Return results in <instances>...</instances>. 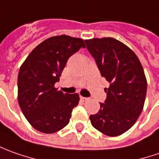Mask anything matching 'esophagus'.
I'll use <instances>...</instances> for the list:
<instances>
[{
    "mask_svg": "<svg viewBox=\"0 0 159 159\" xmlns=\"http://www.w3.org/2000/svg\"><path fill=\"white\" fill-rule=\"evenodd\" d=\"M80 99H81L83 102H86L87 100H89V98H84V97H82V96H80Z\"/></svg>",
    "mask_w": 159,
    "mask_h": 159,
    "instance_id": "34e87169",
    "label": "esophagus"
}]
</instances>
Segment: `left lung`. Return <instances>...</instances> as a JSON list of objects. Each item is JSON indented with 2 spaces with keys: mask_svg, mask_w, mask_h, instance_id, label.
<instances>
[{
  "mask_svg": "<svg viewBox=\"0 0 159 159\" xmlns=\"http://www.w3.org/2000/svg\"><path fill=\"white\" fill-rule=\"evenodd\" d=\"M102 76L110 84L107 98L91 125L108 136L128 131L137 120L144 105L147 81L139 59L130 48L112 38L85 40Z\"/></svg>",
  "mask_w": 159,
  "mask_h": 159,
  "instance_id": "8db88e82",
  "label": "left lung"
}]
</instances>
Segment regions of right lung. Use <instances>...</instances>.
<instances>
[{"label": "right lung", "instance_id": "add662e5", "mask_svg": "<svg viewBox=\"0 0 159 159\" xmlns=\"http://www.w3.org/2000/svg\"><path fill=\"white\" fill-rule=\"evenodd\" d=\"M84 48L81 39L61 35L47 39L36 47L21 66L17 77L18 103L29 123L37 130L52 134L66 127L77 93L58 90L54 84L70 56Z\"/></svg>", "mask_w": 159, "mask_h": 159}]
</instances>
